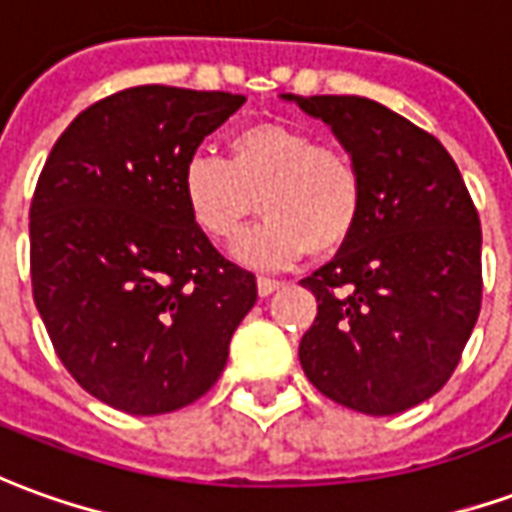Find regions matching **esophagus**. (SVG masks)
Wrapping results in <instances>:
<instances>
[{
    "label": "esophagus",
    "instance_id": "34e87169",
    "mask_svg": "<svg viewBox=\"0 0 512 512\" xmlns=\"http://www.w3.org/2000/svg\"><path fill=\"white\" fill-rule=\"evenodd\" d=\"M277 288H282L280 280H271V277H260V280H257V293H260V296H268V293H274Z\"/></svg>",
    "mask_w": 512,
    "mask_h": 512
}]
</instances>
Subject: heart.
Returning <instances> with one entry per match:
<instances>
[{
    "label": "heart",
    "mask_w": 512,
    "mask_h": 512,
    "mask_svg": "<svg viewBox=\"0 0 512 512\" xmlns=\"http://www.w3.org/2000/svg\"><path fill=\"white\" fill-rule=\"evenodd\" d=\"M180 194L194 227L213 244H232L257 210L268 219L246 232L235 255L252 266H282L310 249L332 255L355 235L363 174L338 146L310 132L263 121L232 132L227 160L196 152L185 160Z\"/></svg>",
    "instance_id": "1"
}]
</instances>
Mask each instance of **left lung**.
Listing matches in <instances>:
<instances>
[{
	"mask_svg": "<svg viewBox=\"0 0 512 512\" xmlns=\"http://www.w3.org/2000/svg\"><path fill=\"white\" fill-rule=\"evenodd\" d=\"M285 99L330 124L366 188L355 235L302 280L318 313L299 363L349 410H410L452 377L480 316L477 207L441 141L405 116L363 96Z\"/></svg>",
	"mask_w": 512,
	"mask_h": 512,
	"instance_id": "1",
	"label": "left lung"
}]
</instances>
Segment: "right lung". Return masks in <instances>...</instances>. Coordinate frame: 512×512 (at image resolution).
Instances as JSON below:
<instances>
[{"label":"right lung","mask_w":512,"mask_h":512,"mask_svg":"<svg viewBox=\"0 0 512 512\" xmlns=\"http://www.w3.org/2000/svg\"><path fill=\"white\" fill-rule=\"evenodd\" d=\"M246 96L138 85L71 121L30 205L32 299L99 402L160 416L205 396L257 302L252 271L196 230L182 166Z\"/></svg>","instance_id":"right-lung-1"}]
</instances>
